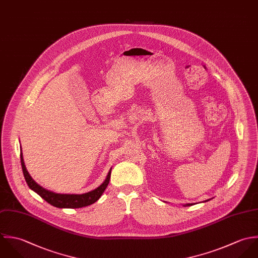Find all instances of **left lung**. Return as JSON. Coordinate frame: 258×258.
<instances>
[{"mask_svg":"<svg viewBox=\"0 0 258 258\" xmlns=\"http://www.w3.org/2000/svg\"><path fill=\"white\" fill-rule=\"evenodd\" d=\"M191 206V205H186V206Z\"/></svg>","mask_w":258,"mask_h":258,"instance_id":"obj_1","label":"left lung"}]
</instances>
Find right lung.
Masks as SVG:
<instances>
[{"mask_svg":"<svg viewBox=\"0 0 258 258\" xmlns=\"http://www.w3.org/2000/svg\"><path fill=\"white\" fill-rule=\"evenodd\" d=\"M21 164H22V169L23 173L25 176V179L29 185V187L37 192L42 199H44L48 204L52 205V206L58 207V208H80V207H85V206H91L95 204L103 194L104 189L106 188L109 178H110V172L111 169L108 171V174L103 181V184H101L98 188L95 190H92L90 192L84 194V195H60V194H55L50 190H47L46 188L42 187L39 185L29 174L24 158H23V154L21 153Z\"/></svg>","mask_w":258,"mask_h":258,"instance_id":"right-lung-1","label":"right lung"}]
</instances>
